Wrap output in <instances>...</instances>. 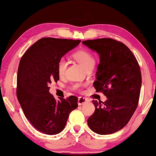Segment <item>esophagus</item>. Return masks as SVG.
<instances>
[{
    "instance_id": "1",
    "label": "esophagus",
    "mask_w": 156,
    "mask_h": 156,
    "mask_svg": "<svg viewBox=\"0 0 156 156\" xmlns=\"http://www.w3.org/2000/svg\"><path fill=\"white\" fill-rule=\"evenodd\" d=\"M87 101H88V99H87V98L79 97V99H78V104H79V106L82 105V104H84V103H86Z\"/></svg>"
}]
</instances>
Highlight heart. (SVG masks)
Here are the masks:
<instances>
[{"mask_svg": "<svg viewBox=\"0 0 156 156\" xmlns=\"http://www.w3.org/2000/svg\"><path fill=\"white\" fill-rule=\"evenodd\" d=\"M74 57L76 59V60L79 62L85 69H87L89 67H91L94 66L95 64V59L94 57L91 55L90 53L87 52V51L80 50L76 52L74 54ZM67 63L66 59L64 57H61L59 59L58 62H57V72L60 76H63L65 73L66 69H67ZM73 88L74 89H80V85L75 84Z\"/></svg>", "mask_w": 156, "mask_h": 156, "instance_id": "heart-1", "label": "heart"}]
</instances>
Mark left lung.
<instances>
[{
  "label": "left lung",
  "instance_id": "1",
  "mask_svg": "<svg viewBox=\"0 0 156 156\" xmlns=\"http://www.w3.org/2000/svg\"><path fill=\"white\" fill-rule=\"evenodd\" d=\"M82 43L99 55L94 87L107 98L104 102L93 100L95 111L87 123L98 134L114 133L129 123L138 106L142 82L140 66L121 42L99 38Z\"/></svg>",
  "mask_w": 156,
  "mask_h": 156
}]
</instances>
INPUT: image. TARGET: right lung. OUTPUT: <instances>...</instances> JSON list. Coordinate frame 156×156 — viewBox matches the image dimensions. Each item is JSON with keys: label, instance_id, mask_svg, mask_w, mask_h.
<instances>
[{"label": "right lung", "instance_id": "obj_1", "mask_svg": "<svg viewBox=\"0 0 156 156\" xmlns=\"http://www.w3.org/2000/svg\"><path fill=\"white\" fill-rule=\"evenodd\" d=\"M81 40L43 37L24 53L19 63L16 95L24 114L37 131L55 135L65 129L69 115L78 106L70 96L56 100L49 85L59 80L57 62Z\"/></svg>", "mask_w": 156, "mask_h": 156}]
</instances>
